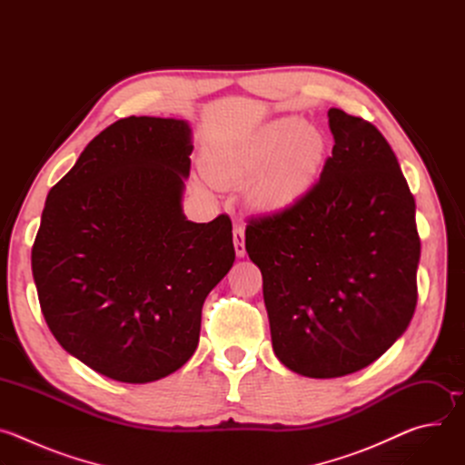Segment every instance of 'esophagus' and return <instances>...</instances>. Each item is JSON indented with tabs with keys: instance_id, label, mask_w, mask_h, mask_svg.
I'll list each match as a JSON object with an SVG mask.
<instances>
[{
	"instance_id": "34e87169",
	"label": "esophagus",
	"mask_w": 465,
	"mask_h": 465,
	"mask_svg": "<svg viewBox=\"0 0 465 465\" xmlns=\"http://www.w3.org/2000/svg\"><path fill=\"white\" fill-rule=\"evenodd\" d=\"M233 246H235V253L237 257H244L246 255V248H244V228L241 224H237L233 228Z\"/></svg>"
}]
</instances>
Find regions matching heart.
Returning a JSON list of instances; mask_svg holds the SVG:
<instances>
[{"instance_id":"b5f03b06","label":"heart","mask_w":465,"mask_h":465,"mask_svg":"<svg viewBox=\"0 0 465 465\" xmlns=\"http://www.w3.org/2000/svg\"><path fill=\"white\" fill-rule=\"evenodd\" d=\"M323 132L300 117H282L215 147L206 176L213 185H248V203L262 213L285 212L312 191L327 160Z\"/></svg>"}]
</instances>
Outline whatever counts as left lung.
Wrapping results in <instances>:
<instances>
[{"label":"left lung","mask_w":465,"mask_h":465,"mask_svg":"<svg viewBox=\"0 0 465 465\" xmlns=\"http://www.w3.org/2000/svg\"><path fill=\"white\" fill-rule=\"evenodd\" d=\"M327 115L335 145L312 191L246 224L274 353L314 379L359 371L405 333L421 248L414 196L386 138L344 110Z\"/></svg>","instance_id":"obj_1"}]
</instances>
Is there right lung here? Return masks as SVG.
Instances as JSON below:
<instances>
[{
    "label": "right lung",
    "mask_w": 465,
    "mask_h": 465,
    "mask_svg": "<svg viewBox=\"0 0 465 465\" xmlns=\"http://www.w3.org/2000/svg\"><path fill=\"white\" fill-rule=\"evenodd\" d=\"M191 151L185 121L130 115L47 194L31 252L42 314L65 351L114 381L183 366L235 261L226 213L196 224L182 212Z\"/></svg>",
    "instance_id": "1"
}]
</instances>
